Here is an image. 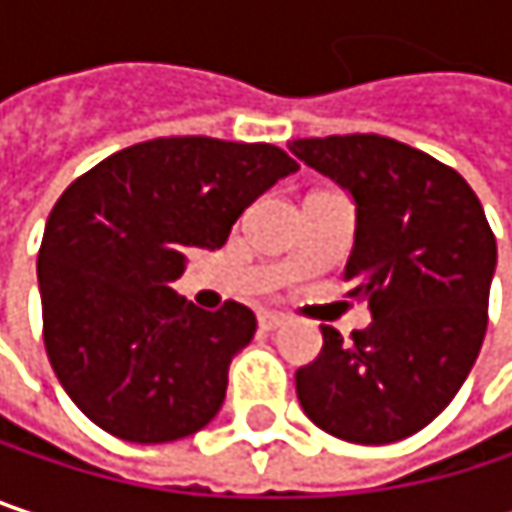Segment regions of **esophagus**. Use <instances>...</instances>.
I'll return each mask as SVG.
<instances>
[{
    "label": "esophagus",
    "instance_id": "esophagus-1",
    "mask_svg": "<svg viewBox=\"0 0 512 512\" xmlns=\"http://www.w3.org/2000/svg\"><path fill=\"white\" fill-rule=\"evenodd\" d=\"M257 323H260V329L272 332V329H278V326L284 323V314H278V311H260Z\"/></svg>",
    "mask_w": 512,
    "mask_h": 512
}]
</instances>
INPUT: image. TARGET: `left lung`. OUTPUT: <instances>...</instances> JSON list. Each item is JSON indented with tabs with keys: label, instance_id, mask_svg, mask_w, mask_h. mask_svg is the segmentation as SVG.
Listing matches in <instances>:
<instances>
[{
	"label": "left lung",
	"instance_id": "1",
	"mask_svg": "<svg viewBox=\"0 0 512 512\" xmlns=\"http://www.w3.org/2000/svg\"><path fill=\"white\" fill-rule=\"evenodd\" d=\"M290 151L356 201L344 281L373 323L323 329V350L296 370L305 415L356 445H388L427 427L477 361L495 234L460 171L376 133L296 139Z\"/></svg>",
	"mask_w": 512,
	"mask_h": 512
}]
</instances>
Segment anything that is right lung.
Here are the masks:
<instances>
[{
	"label": "right lung",
	"mask_w": 512,
	"mask_h": 512,
	"mask_svg": "<svg viewBox=\"0 0 512 512\" xmlns=\"http://www.w3.org/2000/svg\"><path fill=\"white\" fill-rule=\"evenodd\" d=\"M296 168L266 142L171 136L106 156L61 192L38 252L44 347L100 430L159 445L216 418L255 314L240 302L201 311L168 284L189 249L225 246L240 213Z\"/></svg>",
	"instance_id": "right-lung-1"
}]
</instances>
